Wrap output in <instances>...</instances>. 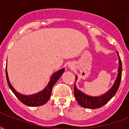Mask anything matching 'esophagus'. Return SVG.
Returning <instances> with one entry per match:
<instances>
[{"mask_svg":"<svg viewBox=\"0 0 129 129\" xmlns=\"http://www.w3.org/2000/svg\"><path fill=\"white\" fill-rule=\"evenodd\" d=\"M69 67H70V68H73V66H71V65H70V66H69Z\"/></svg>","mask_w":129,"mask_h":129,"instance_id":"esophagus-1","label":"esophagus"}]
</instances>
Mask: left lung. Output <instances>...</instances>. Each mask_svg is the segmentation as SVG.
Masks as SVG:
<instances>
[{"label":"left lung","mask_w":129,"mask_h":129,"mask_svg":"<svg viewBox=\"0 0 129 129\" xmlns=\"http://www.w3.org/2000/svg\"><path fill=\"white\" fill-rule=\"evenodd\" d=\"M117 53H118L117 52ZM118 60H119V67H118V74L116 78V80L113 85L112 88L106 94L98 97H92L88 95H86L84 93L78 90L76 86H74V96L77 102L79 104L84 108H98L106 104L117 92L120 84V80L122 78V62L120 60V57L118 55Z\"/></svg>","instance_id":"8db88e82"}]
</instances>
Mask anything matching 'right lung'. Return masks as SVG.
I'll return each instance as SVG.
<instances>
[{"mask_svg": "<svg viewBox=\"0 0 129 129\" xmlns=\"http://www.w3.org/2000/svg\"><path fill=\"white\" fill-rule=\"evenodd\" d=\"M63 72H64V68L61 69L60 70L57 71V72L54 73L51 78L50 82H49L48 85L43 91H41L37 94L30 95V96H25V95L19 94L17 91H15V90L13 88V86H11V83L9 82L7 70H6V77H7V83H8L9 88H11V90L13 91L15 96H17V98L22 103L29 106H39L45 104L49 100L51 94L53 86H54L55 84L58 80V79L60 78V76Z\"/></svg>", "mask_w": 129, "mask_h": 129, "instance_id": "right-lung-1", "label": "right lung"}]
</instances>
